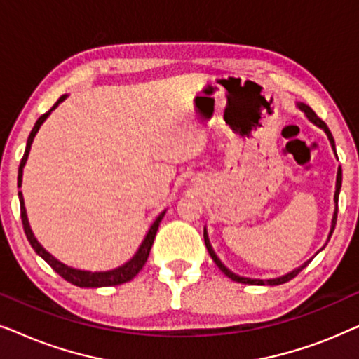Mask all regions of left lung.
Returning a JSON list of instances; mask_svg holds the SVG:
<instances>
[{
  "instance_id": "8db88e82",
  "label": "left lung",
  "mask_w": 359,
  "mask_h": 359,
  "mask_svg": "<svg viewBox=\"0 0 359 359\" xmlns=\"http://www.w3.org/2000/svg\"><path fill=\"white\" fill-rule=\"evenodd\" d=\"M297 107L304 112V114L307 116V119L311 121L312 124H316L317 127H320V129H322L323 132H325L327 137H328V140H330V144H332V149H333V151H335V140H333L332 132L328 130V127H327L325 122H323V121L320 119V117H317L316 112H313V111L311 109V107H309L307 104H304V102H297ZM335 155H337V151H335ZM340 188H341V168H338V173H337V186H335V198H333V201H335V212H333L332 229H330V233H328V240H330L332 233H333V230H335V224H337V212H338V194H340ZM204 242H205V248H208V252H209V255H210V258L214 259V263L217 264L220 271H222L227 278L232 279V281H237V283H242V284H258V286H264V284H269V286H278V284H284V283L291 281L292 278H296L297 274L301 273L302 269L306 268L309 263H311V259H309V262L304 263L302 266H299V268H296V269H292L291 273L284 274V276L274 278V279H252V278H243V276H238V274H235V273L230 271V269H229V268H225V264H224L222 262H220L219 257H217V255H215V252L212 250V247H210V242H209V237H208V230H205V229H204Z\"/></svg>"
}]
</instances>
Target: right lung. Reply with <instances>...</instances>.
<instances>
[{"instance_id": "add662e5", "label": "right lung", "mask_w": 359, "mask_h": 359, "mask_svg": "<svg viewBox=\"0 0 359 359\" xmlns=\"http://www.w3.org/2000/svg\"><path fill=\"white\" fill-rule=\"evenodd\" d=\"M67 95L60 96V100H58L55 104L52 106L50 111H47L46 114H42L39 117L36 126H34V129L31 130V134H29V139H27V145H26V151H24V156L21 160V165H19V171H18V188H21L22 184V170H24V165H26L27 161V156H29V151H31V145L34 142V137H36L37 130L41 129V126L43 124V121L47 119L48 114L55 109V107L60 104V102L65 100ZM19 203H21V219H22V227H24V232H26V237L29 240V243H31V247L34 248V252H36L39 257L46 259V262L50 264L52 269L55 273L60 274V276L65 279V281L75 284V286H80V287H106V286H117V284H124L127 281H130V279H134L137 274L142 268H144V264L147 262V258H149L150 255V248L151 245H154V240H155V235H156V230H158V225L161 222V219H163V215L166 210H163L158 217L155 219V222L151 224V227L149 229V232H147L144 242L137 250V253L132 257L129 262L126 264H122V266L116 268V269H111V271H85V269H76V268H72V266H67L65 263L58 262L55 257H52L50 253L47 252L46 248L42 247L41 243L37 242V238L34 237L32 230H31V225H29V220H27V214H26V208H24V198H22V193L19 191Z\"/></svg>"}]
</instances>
